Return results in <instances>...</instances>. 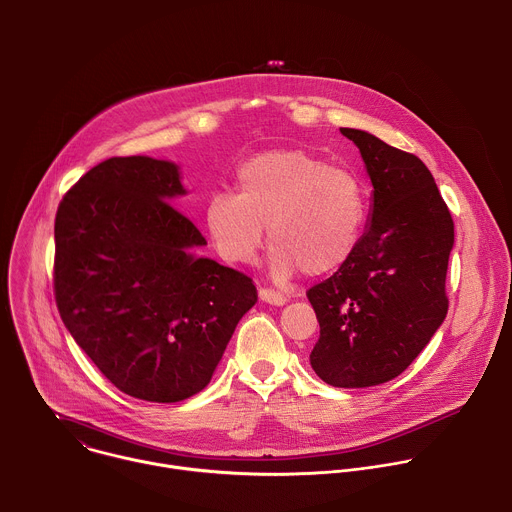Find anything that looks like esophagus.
Instances as JSON below:
<instances>
[{
	"mask_svg": "<svg viewBox=\"0 0 512 512\" xmlns=\"http://www.w3.org/2000/svg\"><path fill=\"white\" fill-rule=\"evenodd\" d=\"M259 298L267 304H273V306H283L287 302L285 294H281V291H275V289H267V287L259 289Z\"/></svg>",
	"mask_w": 512,
	"mask_h": 512,
	"instance_id": "34e87169",
	"label": "esophagus"
}]
</instances>
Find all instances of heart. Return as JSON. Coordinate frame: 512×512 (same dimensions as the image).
<instances>
[{
	"label": "heart",
	"mask_w": 512,
	"mask_h": 512,
	"mask_svg": "<svg viewBox=\"0 0 512 512\" xmlns=\"http://www.w3.org/2000/svg\"><path fill=\"white\" fill-rule=\"evenodd\" d=\"M237 192H214L204 206L206 231L223 259L249 263L267 237L275 279L300 269L326 275L356 251L369 200L364 182L306 150H271L243 162Z\"/></svg>",
	"instance_id": "b5f03b06"
}]
</instances>
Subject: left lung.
Masks as SVG:
<instances>
[{
    "label": "left lung",
    "mask_w": 512,
    "mask_h": 512,
    "mask_svg": "<svg viewBox=\"0 0 512 512\" xmlns=\"http://www.w3.org/2000/svg\"><path fill=\"white\" fill-rule=\"evenodd\" d=\"M373 182V214L354 255L306 296L320 322L316 375L342 389L399 377L448 314L454 221L427 166L379 137L340 127Z\"/></svg>",
    "instance_id": "1"
}]
</instances>
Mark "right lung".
Wrapping results in <instances>:
<instances>
[{
  "instance_id": "right-lung-1",
  "label": "right lung",
  "mask_w": 512,
  "mask_h": 512,
  "mask_svg": "<svg viewBox=\"0 0 512 512\" xmlns=\"http://www.w3.org/2000/svg\"><path fill=\"white\" fill-rule=\"evenodd\" d=\"M178 166L109 158L62 196L54 300L72 338L125 395L176 403L202 391L257 287L194 257L202 233L174 204Z\"/></svg>"
}]
</instances>
